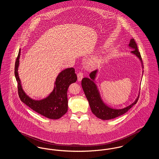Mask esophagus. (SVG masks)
I'll list each match as a JSON object with an SVG mask.
<instances>
[{"instance_id":"34e87169","label":"esophagus","mask_w":159,"mask_h":159,"mask_svg":"<svg viewBox=\"0 0 159 159\" xmlns=\"http://www.w3.org/2000/svg\"><path fill=\"white\" fill-rule=\"evenodd\" d=\"M83 75L82 72H79L77 74V79H78V81H81L82 79H83Z\"/></svg>"}]
</instances>
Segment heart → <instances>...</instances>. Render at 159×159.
I'll use <instances>...</instances> for the list:
<instances>
[{"label":"heart","instance_id":"b5f03b06","mask_svg":"<svg viewBox=\"0 0 159 159\" xmlns=\"http://www.w3.org/2000/svg\"><path fill=\"white\" fill-rule=\"evenodd\" d=\"M99 60V56H95V57H94L92 59V62H98V61Z\"/></svg>","mask_w":159,"mask_h":159}]
</instances>
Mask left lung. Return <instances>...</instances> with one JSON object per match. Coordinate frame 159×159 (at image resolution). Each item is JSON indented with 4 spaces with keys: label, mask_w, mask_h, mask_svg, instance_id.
I'll return each instance as SVG.
<instances>
[{
    "label": "left lung",
    "mask_w": 159,
    "mask_h": 159,
    "mask_svg": "<svg viewBox=\"0 0 159 159\" xmlns=\"http://www.w3.org/2000/svg\"><path fill=\"white\" fill-rule=\"evenodd\" d=\"M129 46L133 49V51H131V53L135 55L140 60L143 68H144L141 54L138 51L137 45L134 39H130ZM97 72V70L91 72L89 75L90 78H83L82 80V86L84 93L86 97V98L89 102L92 112L98 118L102 120L113 119L123 115V114L126 113L130 108L136 104L139 95H138V97L136 98L135 101L133 103L121 109H114L107 106L101 99L98 89L97 88V86L94 82Z\"/></svg>",
    "instance_id": "left-lung-1"
}]
</instances>
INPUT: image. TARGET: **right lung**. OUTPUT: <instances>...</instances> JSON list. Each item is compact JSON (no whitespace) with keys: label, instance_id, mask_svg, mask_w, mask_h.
<instances>
[{"label":"right lung","instance_id":"obj_1","mask_svg":"<svg viewBox=\"0 0 159 159\" xmlns=\"http://www.w3.org/2000/svg\"><path fill=\"white\" fill-rule=\"evenodd\" d=\"M21 49L19 50L15 64V76L18 83V95L21 101L33 110L51 119H58L67 112V90L71 83L76 82L77 77L74 68L62 70L57 76L52 92L45 98L34 100L30 98L24 91L18 76Z\"/></svg>","mask_w":159,"mask_h":159}]
</instances>
